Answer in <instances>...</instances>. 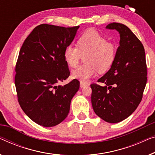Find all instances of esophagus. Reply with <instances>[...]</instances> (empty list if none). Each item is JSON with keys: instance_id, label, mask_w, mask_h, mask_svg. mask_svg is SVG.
Segmentation results:
<instances>
[{"instance_id": "obj_1", "label": "esophagus", "mask_w": 155, "mask_h": 155, "mask_svg": "<svg viewBox=\"0 0 155 155\" xmlns=\"http://www.w3.org/2000/svg\"><path fill=\"white\" fill-rule=\"evenodd\" d=\"M87 86V84H85V83L81 82H80V87H86Z\"/></svg>"}]
</instances>
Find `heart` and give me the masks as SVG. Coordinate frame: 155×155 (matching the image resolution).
<instances>
[{
    "instance_id": "heart-1",
    "label": "heart",
    "mask_w": 155,
    "mask_h": 155,
    "mask_svg": "<svg viewBox=\"0 0 155 155\" xmlns=\"http://www.w3.org/2000/svg\"><path fill=\"white\" fill-rule=\"evenodd\" d=\"M76 46L68 45L64 49V58L69 66L75 68L82 55L85 56L86 64L72 72V77L85 82L99 73L108 71L116 57V48L106 37L95 29H89L82 33L76 41Z\"/></svg>"
}]
</instances>
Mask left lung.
I'll return each instance as SVG.
<instances>
[{"label":"left lung","instance_id":"obj_1","mask_svg":"<svg viewBox=\"0 0 155 155\" xmlns=\"http://www.w3.org/2000/svg\"><path fill=\"white\" fill-rule=\"evenodd\" d=\"M120 34V46L111 68L91 84V104L95 113L109 123L125 120L137 108L147 82V64L142 42L121 23L107 24Z\"/></svg>","mask_w":155,"mask_h":155}]
</instances>
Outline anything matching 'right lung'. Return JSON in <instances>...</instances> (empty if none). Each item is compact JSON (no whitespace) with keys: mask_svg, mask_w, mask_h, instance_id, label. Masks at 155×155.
<instances>
[{"mask_svg":"<svg viewBox=\"0 0 155 155\" xmlns=\"http://www.w3.org/2000/svg\"><path fill=\"white\" fill-rule=\"evenodd\" d=\"M78 28L40 24L20 49L15 77L18 102L26 115L40 126L51 127L64 121L80 88L77 79L59 84L70 75L64 51Z\"/></svg>","mask_w":155,"mask_h":155,"instance_id":"obj_1","label":"right lung"}]
</instances>
